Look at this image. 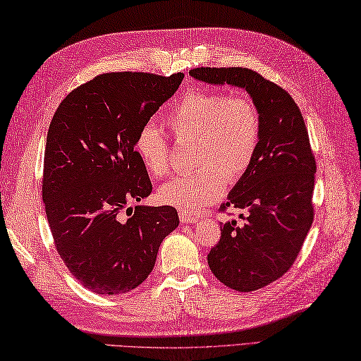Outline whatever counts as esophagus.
<instances>
[{
  "label": "esophagus",
  "instance_id": "esophagus-1",
  "mask_svg": "<svg viewBox=\"0 0 361 361\" xmlns=\"http://www.w3.org/2000/svg\"><path fill=\"white\" fill-rule=\"evenodd\" d=\"M179 219L182 224H196L199 221L197 216H192L190 213H183V211H179Z\"/></svg>",
  "mask_w": 361,
  "mask_h": 361
}]
</instances>
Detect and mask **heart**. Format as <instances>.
Returning <instances> with one entry per match:
<instances>
[{"label": "heart", "mask_w": 361, "mask_h": 361, "mask_svg": "<svg viewBox=\"0 0 361 361\" xmlns=\"http://www.w3.org/2000/svg\"><path fill=\"white\" fill-rule=\"evenodd\" d=\"M176 140L192 142L195 171L178 176L157 191L165 205L196 213L222 195L225 182L239 180L251 165L260 137L257 107L247 96L188 92L166 116ZM135 148L148 173L162 178L170 170V147L153 122L139 128Z\"/></svg>", "instance_id": "heart-1"}]
</instances>
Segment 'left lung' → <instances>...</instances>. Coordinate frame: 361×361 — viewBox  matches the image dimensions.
<instances>
[{
    "label": "left lung",
    "instance_id": "1",
    "mask_svg": "<svg viewBox=\"0 0 361 361\" xmlns=\"http://www.w3.org/2000/svg\"><path fill=\"white\" fill-rule=\"evenodd\" d=\"M190 75L243 89L259 111L257 152L221 207L248 214H240L243 224H222L221 240L208 254L209 269L224 285L256 291L293 267L312 225L315 159L305 121L288 92L250 68L200 67Z\"/></svg>",
    "mask_w": 361,
    "mask_h": 361
}]
</instances>
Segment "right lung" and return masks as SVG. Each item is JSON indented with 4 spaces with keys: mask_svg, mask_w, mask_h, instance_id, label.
<instances>
[{
    "mask_svg": "<svg viewBox=\"0 0 361 361\" xmlns=\"http://www.w3.org/2000/svg\"><path fill=\"white\" fill-rule=\"evenodd\" d=\"M182 79L104 73L68 93L50 122L42 174L47 221L66 267L96 294H124L142 283L179 225L173 207L130 204L153 188L135 152L137 131ZM124 209L134 214L124 219Z\"/></svg>",
    "mask_w": 361,
    "mask_h": 361,
    "instance_id": "add662e5",
    "label": "right lung"
}]
</instances>
